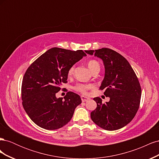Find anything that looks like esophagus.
<instances>
[{"label":"esophagus","mask_w":159,"mask_h":159,"mask_svg":"<svg viewBox=\"0 0 159 159\" xmlns=\"http://www.w3.org/2000/svg\"><path fill=\"white\" fill-rule=\"evenodd\" d=\"M81 101H82V102H86V101L90 99L89 98L85 97V96H81Z\"/></svg>","instance_id":"esophagus-1"}]
</instances>
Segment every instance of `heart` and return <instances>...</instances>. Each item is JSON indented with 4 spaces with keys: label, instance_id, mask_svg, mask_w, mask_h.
I'll return each mask as SVG.
<instances>
[{
    "label": "heart",
    "instance_id": "obj_1",
    "mask_svg": "<svg viewBox=\"0 0 159 159\" xmlns=\"http://www.w3.org/2000/svg\"><path fill=\"white\" fill-rule=\"evenodd\" d=\"M88 66L89 70L93 73V72L96 71H99L100 70V65L98 61L95 60H91L88 62ZM74 70H75V66H72L69 68L68 71V77H71L74 75ZM93 88V85L91 84H78L74 87V90L76 91H78L80 93H87V91Z\"/></svg>",
    "mask_w": 159,
    "mask_h": 159
}]
</instances>
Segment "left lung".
<instances>
[{"label": "left lung", "instance_id": "8db88e82", "mask_svg": "<svg viewBox=\"0 0 159 159\" xmlns=\"http://www.w3.org/2000/svg\"><path fill=\"white\" fill-rule=\"evenodd\" d=\"M85 52L103 60L105 77L99 89L110 98L105 103L99 97L93 98L97 107L91 118L105 130L121 129L132 121L140 105L141 88L137 77L129 61L117 52L107 48Z\"/></svg>", "mask_w": 159, "mask_h": 159}]
</instances>
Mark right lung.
<instances>
[{"instance_id":"obj_1","label":"right lung","mask_w":159,"mask_h":159,"mask_svg":"<svg viewBox=\"0 0 159 159\" xmlns=\"http://www.w3.org/2000/svg\"><path fill=\"white\" fill-rule=\"evenodd\" d=\"M86 54L79 50L71 51L52 48L28 67L22 80V105L32 121L43 129L55 130L66 125L81 103L80 96L68 91L57 98L61 84L67 83L71 66Z\"/></svg>"}]
</instances>
